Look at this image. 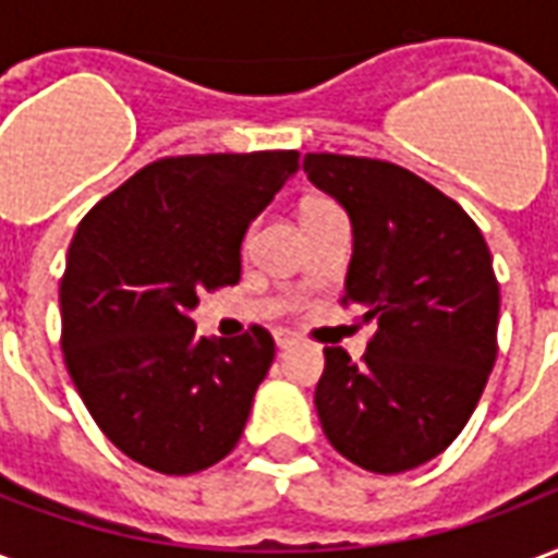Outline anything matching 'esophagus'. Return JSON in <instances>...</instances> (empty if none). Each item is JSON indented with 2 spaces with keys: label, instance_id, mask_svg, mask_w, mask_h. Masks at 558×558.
<instances>
[{
  "label": "esophagus",
  "instance_id": "1",
  "mask_svg": "<svg viewBox=\"0 0 558 558\" xmlns=\"http://www.w3.org/2000/svg\"><path fill=\"white\" fill-rule=\"evenodd\" d=\"M275 343H278V350H287V347L295 343V338H292L290 331H283V328H280V331H275Z\"/></svg>",
  "mask_w": 558,
  "mask_h": 558
}]
</instances>
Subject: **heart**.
Returning <instances> with one entry per match:
<instances>
[{
    "label": "heart",
    "mask_w": 558,
    "mask_h": 558,
    "mask_svg": "<svg viewBox=\"0 0 558 558\" xmlns=\"http://www.w3.org/2000/svg\"><path fill=\"white\" fill-rule=\"evenodd\" d=\"M326 215H340V208L328 199H311L304 206V218H326Z\"/></svg>",
    "instance_id": "heart-1"
}]
</instances>
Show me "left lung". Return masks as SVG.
Segmentation results:
<instances>
[{
	"instance_id": "left-lung-1",
	"label": "left lung",
	"mask_w": 558,
	"mask_h": 558,
	"mask_svg": "<svg viewBox=\"0 0 558 558\" xmlns=\"http://www.w3.org/2000/svg\"><path fill=\"white\" fill-rule=\"evenodd\" d=\"M304 172L350 215L343 304L376 323L362 364L326 350L319 424L355 466L407 472L454 442L487 386L499 326L490 247L454 199L398 163L311 151Z\"/></svg>"
}]
</instances>
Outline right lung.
<instances>
[{
  "label": "right lung",
  "instance_id": "add662e5",
  "mask_svg": "<svg viewBox=\"0 0 558 558\" xmlns=\"http://www.w3.org/2000/svg\"><path fill=\"white\" fill-rule=\"evenodd\" d=\"M295 170L299 151L163 158L80 220L59 283L68 374L143 466L191 475L239 442L275 340L199 338L191 311L239 283L244 232Z\"/></svg>",
  "mask_w": 558,
  "mask_h": 558
}]
</instances>
